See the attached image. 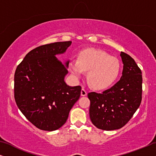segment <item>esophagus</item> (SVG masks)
Returning a JSON list of instances; mask_svg holds the SVG:
<instances>
[{
    "mask_svg": "<svg viewBox=\"0 0 156 156\" xmlns=\"http://www.w3.org/2000/svg\"><path fill=\"white\" fill-rule=\"evenodd\" d=\"M87 91L85 90L84 89H82V90H81V96H82V97H85V96H87Z\"/></svg>",
    "mask_w": 156,
    "mask_h": 156,
    "instance_id": "1",
    "label": "esophagus"
}]
</instances>
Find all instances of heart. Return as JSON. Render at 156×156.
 I'll return each mask as SVG.
<instances>
[{"label":"heart","instance_id":"1","mask_svg":"<svg viewBox=\"0 0 156 156\" xmlns=\"http://www.w3.org/2000/svg\"><path fill=\"white\" fill-rule=\"evenodd\" d=\"M69 69L75 79L82 78L87 73L89 84L96 89H104L112 86L118 79L121 64L117 58L103 50L85 49L78 54L77 59L69 62Z\"/></svg>","mask_w":156,"mask_h":156}]
</instances>
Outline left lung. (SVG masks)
I'll return each instance as SVG.
<instances>
[{
	"label": "left lung",
	"instance_id": "left-lung-1",
	"mask_svg": "<svg viewBox=\"0 0 156 156\" xmlns=\"http://www.w3.org/2000/svg\"><path fill=\"white\" fill-rule=\"evenodd\" d=\"M120 56L123 64L120 80L101 94H88L91 122L105 131L119 129L126 124L141 102V71L129 55L121 52Z\"/></svg>",
	"mask_w": 156,
	"mask_h": 156
}]
</instances>
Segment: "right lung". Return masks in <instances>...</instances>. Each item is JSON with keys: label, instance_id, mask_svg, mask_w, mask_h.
<instances>
[{"label": "right lung", "instance_id": "obj_1", "mask_svg": "<svg viewBox=\"0 0 156 156\" xmlns=\"http://www.w3.org/2000/svg\"><path fill=\"white\" fill-rule=\"evenodd\" d=\"M71 44L57 42L33 49L15 72L17 106L30 122L43 131L62 126L80 99L81 87H70L65 82L69 60L62 64L55 57L64 54Z\"/></svg>", "mask_w": 156, "mask_h": 156}]
</instances>
